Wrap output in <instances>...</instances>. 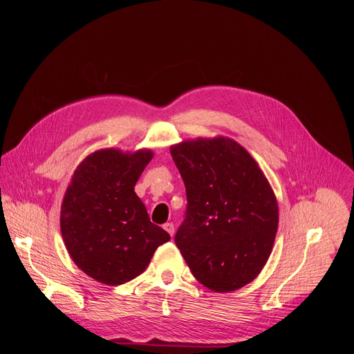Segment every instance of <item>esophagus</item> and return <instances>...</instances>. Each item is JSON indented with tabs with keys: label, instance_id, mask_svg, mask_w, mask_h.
Wrapping results in <instances>:
<instances>
[{
	"label": "esophagus",
	"instance_id": "34e87169",
	"mask_svg": "<svg viewBox=\"0 0 354 354\" xmlns=\"http://www.w3.org/2000/svg\"><path fill=\"white\" fill-rule=\"evenodd\" d=\"M164 230H165L171 236H174V234H175V227H174V224H172V223H167V224H164Z\"/></svg>",
	"mask_w": 354,
	"mask_h": 354
}]
</instances>
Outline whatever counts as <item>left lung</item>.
<instances>
[{
  "mask_svg": "<svg viewBox=\"0 0 354 354\" xmlns=\"http://www.w3.org/2000/svg\"><path fill=\"white\" fill-rule=\"evenodd\" d=\"M186 187L185 220L175 243L198 283L228 292L266 265L279 225L276 196L258 162L228 137L171 147Z\"/></svg>",
  "mask_w": 354,
  "mask_h": 354,
  "instance_id": "1",
  "label": "left lung"
}]
</instances>
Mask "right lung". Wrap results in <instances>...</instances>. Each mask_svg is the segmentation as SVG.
<instances>
[{
    "label": "right lung",
    "mask_w": 354,
    "mask_h": 354,
    "mask_svg": "<svg viewBox=\"0 0 354 354\" xmlns=\"http://www.w3.org/2000/svg\"><path fill=\"white\" fill-rule=\"evenodd\" d=\"M153 157L151 149H99L71 178L62 205V235L74 263L96 281L119 286L133 280L171 239L149 221L134 192Z\"/></svg>",
    "instance_id": "obj_1"
}]
</instances>
